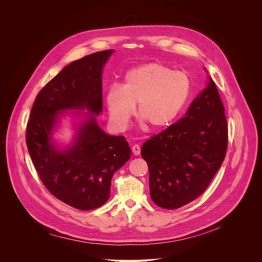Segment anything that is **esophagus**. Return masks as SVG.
<instances>
[{"instance_id": "34e87169", "label": "esophagus", "mask_w": 262, "mask_h": 262, "mask_svg": "<svg viewBox=\"0 0 262 262\" xmlns=\"http://www.w3.org/2000/svg\"><path fill=\"white\" fill-rule=\"evenodd\" d=\"M132 150H133V154H134L135 156H139V155L141 154V147H140V145L135 144V145L132 147Z\"/></svg>"}]
</instances>
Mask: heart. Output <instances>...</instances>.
<instances>
[{
    "instance_id": "b5f03b06",
    "label": "heart",
    "mask_w": 262,
    "mask_h": 262,
    "mask_svg": "<svg viewBox=\"0 0 262 262\" xmlns=\"http://www.w3.org/2000/svg\"><path fill=\"white\" fill-rule=\"evenodd\" d=\"M191 94V81L183 71L157 62L128 70L120 85L105 93L111 122L118 129L128 124L138 103L137 114L151 129H162L179 115Z\"/></svg>"
}]
</instances>
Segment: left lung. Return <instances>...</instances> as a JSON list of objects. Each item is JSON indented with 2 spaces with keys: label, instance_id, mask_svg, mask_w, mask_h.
I'll return each mask as SVG.
<instances>
[{
  "label": "left lung",
  "instance_id": "left-lung-1",
  "mask_svg": "<svg viewBox=\"0 0 262 262\" xmlns=\"http://www.w3.org/2000/svg\"><path fill=\"white\" fill-rule=\"evenodd\" d=\"M228 126L211 78L185 116L146 141L141 156L149 170V189L160 207L176 209L198 198L225 159Z\"/></svg>",
  "mask_w": 262,
  "mask_h": 262
}]
</instances>
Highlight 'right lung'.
I'll list each match as a JSON object with an SVG mask.
<instances>
[{"mask_svg":"<svg viewBox=\"0 0 262 262\" xmlns=\"http://www.w3.org/2000/svg\"><path fill=\"white\" fill-rule=\"evenodd\" d=\"M113 52H97L65 66L37 94L27 124L28 150L42 183L57 199L81 210L107 201L112 177L132 155L125 138L105 134L94 116L102 110L101 73ZM73 108L93 114L74 144L61 151L51 134L61 111Z\"/></svg>","mask_w":262,"mask_h":262,"instance_id":"1","label":"right lung"}]
</instances>
